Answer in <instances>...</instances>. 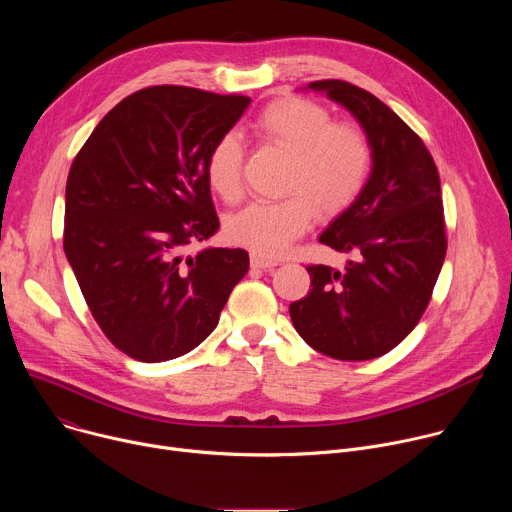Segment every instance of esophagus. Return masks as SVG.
<instances>
[{
  "label": "esophagus",
  "mask_w": 512,
  "mask_h": 512,
  "mask_svg": "<svg viewBox=\"0 0 512 512\" xmlns=\"http://www.w3.org/2000/svg\"><path fill=\"white\" fill-rule=\"evenodd\" d=\"M275 265H279L277 259H269V257H263V255H257V253L251 255V267H257V269H271V267H275Z\"/></svg>",
  "instance_id": "obj_1"
}]
</instances>
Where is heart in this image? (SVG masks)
<instances>
[{"label": "heart", "mask_w": 512, "mask_h": 512, "mask_svg": "<svg viewBox=\"0 0 512 512\" xmlns=\"http://www.w3.org/2000/svg\"><path fill=\"white\" fill-rule=\"evenodd\" d=\"M257 133L291 154L281 200H255L227 223L233 243L263 257L283 255L314 223L316 204L326 214L350 208L369 184L373 150L364 133L304 97L273 101L255 121ZM245 141L227 131L206 158V180L227 202L243 198Z\"/></svg>", "instance_id": "1"}]
</instances>
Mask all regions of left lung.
I'll use <instances>...</instances> for the list:
<instances>
[{"label": "left lung", "instance_id": "8db88e82", "mask_svg": "<svg viewBox=\"0 0 512 512\" xmlns=\"http://www.w3.org/2000/svg\"><path fill=\"white\" fill-rule=\"evenodd\" d=\"M308 87L360 121L373 172L360 198L320 235V243L352 259L342 271L310 263L312 287L289 304V316L318 352L371 360L417 326L442 271L448 237L440 172L423 139L373 93L338 79Z\"/></svg>", "mask_w": 512, "mask_h": 512}]
</instances>
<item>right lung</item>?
Returning <instances> with one entry per match:
<instances>
[{"label": "right lung", "mask_w": 512, "mask_h": 512, "mask_svg": "<svg viewBox=\"0 0 512 512\" xmlns=\"http://www.w3.org/2000/svg\"><path fill=\"white\" fill-rule=\"evenodd\" d=\"M249 103L180 85L141 89L101 119L72 160L64 253L95 322L135 360L196 348L249 271L245 249L182 259L221 225L206 158Z\"/></svg>", "instance_id": "right-lung-1"}]
</instances>
